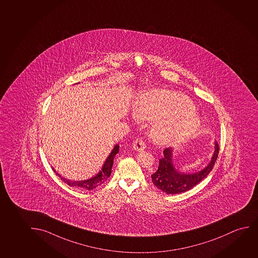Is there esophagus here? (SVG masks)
I'll return each mask as SVG.
<instances>
[{
  "mask_svg": "<svg viewBox=\"0 0 258 258\" xmlns=\"http://www.w3.org/2000/svg\"><path fill=\"white\" fill-rule=\"evenodd\" d=\"M133 149L136 150V151H138V152H141V151L146 149V143L142 140H136L133 143Z\"/></svg>",
  "mask_w": 258,
  "mask_h": 258,
  "instance_id": "obj_1",
  "label": "esophagus"
}]
</instances>
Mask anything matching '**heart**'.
<instances>
[{
  "instance_id": "b5f03b06",
  "label": "heart",
  "mask_w": 258,
  "mask_h": 258,
  "mask_svg": "<svg viewBox=\"0 0 258 258\" xmlns=\"http://www.w3.org/2000/svg\"><path fill=\"white\" fill-rule=\"evenodd\" d=\"M194 109V103L185 95L152 90L139 97L134 110L141 119L158 118L153 124L151 135L156 142L167 144L185 142L198 132L202 121Z\"/></svg>"
}]
</instances>
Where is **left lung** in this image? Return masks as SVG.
<instances>
[{"mask_svg":"<svg viewBox=\"0 0 258 258\" xmlns=\"http://www.w3.org/2000/svg\"><path fill=\"white\" fill-rule=\"evenodd\" d=\"M218 142H215V150L210 163L201 171L194 173H185L175 167L173 149H165L163 150V158L159 160L157 171L151 175L153 183L156 187L167 195H176L188 191L206 178L211 172L218 158Z\"/></svg>","mask_w":258,"mask_h":258,"instance_id":"1","label":"left lung"}]
</instances>
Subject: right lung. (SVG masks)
<instances>
[{"label": "right lung", "mask_w": 258, "mask_h": 258, "mask_svg": "<svg viewBox=\"0 0 258 258\" xmlns=\"http://www.w3.org/2000/svg\"><path fill=\"white\" fill-rule=\"evenodd\" d=\"M118 151H119V146L116 144V145L114 146L111 152L109 153V156L106 158L105 162L103 163L102 169L100 170L98 173L94 177L87 178L85 180H71V179L62 177L61 175L55 171L54 168H53V170H54V172H56V175H58L62 181L66 183L70 186L84 189V190H93V189L96 188L99 185H102L109 178V176L111 174L114 157L118 153Z\"/></svg>", "instance_id": "1"}]
</instances>
